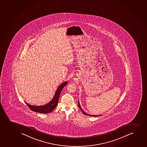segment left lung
Segmentation results:
<instances>
[{"label":"left lung","mask_w":147,"mask_h":147,"mask_svg":"<svg viewBox=\"0 0 147 147\" xmlns=\"http://www.w3.org/2000/svg\"><path fill=\"white\" fill-rule=\"evenodd\" d=\"M78 107L80 109H81V110L82 112L83 113V114H85L86 115H88V116H92V117H98L99 115H97V116H95V115H90V114H87L85 112L84 110H83V109H82L81 107L80 106V105L79 101H78Z\"/></svg>","instance_id":"8db88e82"}]
</instances>
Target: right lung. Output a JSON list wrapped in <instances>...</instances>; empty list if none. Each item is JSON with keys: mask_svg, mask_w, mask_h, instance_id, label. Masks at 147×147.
Segmentation results:
<instances>
[{"mask_svg": "<svg viewBox=\"0 0 147 147\" xmlns=\"http://www.w3.org/2000/svg\"><path fill=\"white\" fill-rule=\"evenodd\" d=\"M67 82H64L62 83L57 88L52 100L50 102H49L48 103L46 104L45 105L37 106L31 105L26 101L24 102L31 111H33L35 112L42 113V114H47V113L52 112L55 108L57 106L59 97L61 94V92L63 88H64V86H65L67 84Z\"/></svg>", "mask_w": 147, "mask_h": 147, "instance_id": "right-lung-1", "label": "right lung"}]
</instances>
